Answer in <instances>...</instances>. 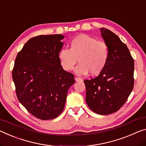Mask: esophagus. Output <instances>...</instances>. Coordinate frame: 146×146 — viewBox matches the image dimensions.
<instances>
[{
    "label": "esophagus",
    "instance_id": "34e87169",
    "mask_svg": "<svg viewBox=\"0 0 146 146\" xmlns=\"http://www.w3.org/2000/svg\"><path fill=\"white\" fill-rule=\"evenodd\" d=\"M75 80L76 82H82V79H81V78H76Z\"/></svg>",
    "mask_w": 146,
    "mask_h": 146
}]
</instances>
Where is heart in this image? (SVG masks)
Wrapping results in <instances>:
<instances>
[{
	"label": "heart",
	"mask_w": 146,
	"mask_h": 146,
	"mask_svg": "<svg viewBox=\"0 0 146 146\" xmlns=\"http://www.w3.org/2000/svg\"><path fill=\"white\" fill-rule=\"evenodd\" d=\"M60 64L66 71L72 70L79 59L80 64L76 69L79 75L90 72L97 76L104 70L109 59L108 45L102 41L87 35L76 36L70 43L69 49H62L59 55Z\"/></svg>",
	"instance_id": "obj_1"
}]
</instances>
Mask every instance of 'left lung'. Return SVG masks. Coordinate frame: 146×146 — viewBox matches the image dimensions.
<instances>
[{"instance_id": "8db88e82", "label": "left lung", "mask_w": 146, "mask_h": 146, "mask_svg": "<svg viewBox=\"0 0 146 146\" xmlns=\"http://www.w3.org/2000/svg\"><path fill=\"white\" fill-rule=\"evenodd\" d=\"M109 49V59L101 73L84 80L86 100L92 111L108 115L118 111L126 102L134 87V59L126 44L108 29H100Z\"/></svg>"}]
</instances>
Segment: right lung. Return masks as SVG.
Masks as SVG:
<instances>
[{"label":"right lung","instance_id":"right-lung-1","mask_svg":"<svg viewBox=\"0 0 146 146\" xmlns=\"http://www.w3.org/2000/svg\"><path fill=\"white\" fill-rule=\"evenodd\" d=\"M61 35L31 38L17 53L12 70L15 93L20 103L38 119L58 117L66 102L74 76L63 70L59 53Z\"/></svg>","mask_w":146,"mask_h":146}]
</instances>
